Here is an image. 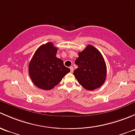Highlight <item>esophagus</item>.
<instances>
[{
	"label": "esophagus",
	"instance_id": "1",
	"mask_svg": "<svg viewBox=\"0 0 135 135\" xmlns=\"http://www.w3.org/2000/svg\"><path fill=\"white\" fill-rule=\"evenodd\" d=\"M70 70H71V72H73V67H72V66H71L70 67Z\"/></svg>",
	"mask_w": 135,
	"mask_h": 135
}]
</instances>
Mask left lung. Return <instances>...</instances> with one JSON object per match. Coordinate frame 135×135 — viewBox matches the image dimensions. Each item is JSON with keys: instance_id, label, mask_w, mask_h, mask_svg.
Returning a JSON list of instances; mask_svg holds the SVG:
<instances>
[{"instance_id": "8db88e82", "label": "left lung", "mask_w": 135, "mask_h": 135, "mask_svg": "<svg viewBox=\"0 0 135 135\" xmlns=\"http://www.w3.org/2000/svg\"><path fill=\"white\" fill-rule=\"evenodd\" d=\"M78 68L73 75L79 84L87 90L99 88L105 83L107 66L101 52L91 45H88L75 61Z\"/></svg>"}]
</instances>
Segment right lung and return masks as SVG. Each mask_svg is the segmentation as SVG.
I'll return each mask as SVG.
<instances>
[{"instance_id": "obj_1", "label": "right lung", "mask_w": 135, "mask_h": 135, "mask_svg": "<svg viewBox=\"0 0 135 135\" xmlns=\"http://www.w3.org/2000/svg\"><path fill=\"white\" fill-rule=\"evenodd\" d=\"M58 48L52 43L41 45L36 51L28 66L30 79L37 88L51 90L70 71L62 60L56 56Z\"/></svg>"}]
</instances>
